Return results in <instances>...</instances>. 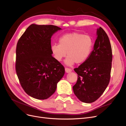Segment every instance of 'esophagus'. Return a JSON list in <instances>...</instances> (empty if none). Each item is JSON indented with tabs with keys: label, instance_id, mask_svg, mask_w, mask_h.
I'll return each mask as SVG.
<instances>
[{
	"label": "esophagus",
	"instance_id": "34e87169",
	"mask_svg": "<svg viewBox=\"0 0 126 126\" xmlns=\"http://www.w3.org/2000/svg\"><path fill=\"white\" fill-rule=\"evenodd\" d=\"M65 71L66 73H70L72 71V70L68 68H65Z\"/></svg>",
	"mask_w": 126,
	"mask_h": 126
}]
</instances>
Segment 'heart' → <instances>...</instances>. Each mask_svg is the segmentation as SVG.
I'll list each match as a JSON object with an SVG mask.
<instances>
[{
  "mask_svg": "<svg viewBox=\"0 0 126 126\" xmlns=\"http://www.w3.org/2000/svg\"><path fill=\"white\" fill-rule=\"evenodd\" d=\"M94 47V40L88 35L72 32L63 35L59 39V44L54 43L51 51L54 58L60 62L66 56L65 63L71 66L75 63L80 64L88 59Z\"/></svg>",
  "mask_w": 126,
  "mask_h": 126,
  "instance_id": "b5f03b06",
  "label": "heart"
}]
</instances>
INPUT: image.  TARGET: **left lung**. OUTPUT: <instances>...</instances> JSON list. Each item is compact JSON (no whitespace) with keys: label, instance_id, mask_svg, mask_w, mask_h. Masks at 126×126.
Masks as SVG:
<instances>
[{"label":"left lung","instance_id":"left-lung-1","mask_svg":"<svg viewBox=\"0 0 126 126\" xmlns=\"http://www.w3.org/2000/svg\"><path fill=\"white\" fill-rule=\"evenodd\" d=\"M94 49L86 62L74 69L78 74L73 86L74 94L83 102L92 103L105 91L110 82L112 51L109 38L104 30L97 29Z\"/></svg>","mask_w":126,"mask_h":126}]
</instances>
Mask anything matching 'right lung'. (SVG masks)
<instances>
[{
	"mask_svg": "<svg viewBox=\"0 0 126 126\" xmlns=\"http://www.w3.org/2000/svg\"><path fill=\"white\" fill-rule=\"evenodd\" d=\"M62 29L54 25L32 24L18 40L16 70L23 89L40 100L48 98L64 74L63 65L52 56L53 34Z\"/></svg>",
	"mask_w": 126,
	"mask_h": 126,
	"instance_id": "add662e5",
	"label": "right lung"
}]
</instances>
